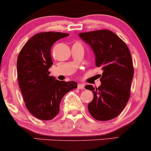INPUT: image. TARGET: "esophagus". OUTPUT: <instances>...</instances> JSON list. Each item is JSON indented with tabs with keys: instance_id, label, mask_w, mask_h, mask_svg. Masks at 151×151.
<instances>
[{
	"instance_id": "34e87169",
	"label": "esophagus",
	"mask_w": 151,
	"mask_h": 151,
	"mask_svg": "<svg viewBox=\"0 0 151 151\" xmlns=\"http://www.w3.org/2000/svg\"><path fill=\"white\" fill-rule=\"evenodd\" d=\"M84 84H83V83H79L78 84V88H79V89H84Z\"/></svg>"
}]
</instances>
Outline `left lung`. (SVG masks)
Wrapping results in <instances>:
<instances>
[{"label":"left lung","mask_w":151,"mask_h":151,"mask_svg":"<svg viewBox=\"0 0 151 151\" xmlns=\"http://www.w3.org/2000/svg\"><path fill=\"white\" fill-rule=\"evenodd\" d=\"M95 55L96 66L101 68V84L99 88L87 85L93 99L88 110L94 119L108 121L122 112L130 97L134 76L132 55L127 46L119 36L108 29L79 33Z\"/></svg>","instance_id":"left-lung-1"}]
</instances>
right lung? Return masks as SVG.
<instances>
[{"label": "right lung", "instance_id": "right-lung-1", "mask_svg": "<svg viewBox=\"0 0 151 151\" xmlns=\"http://www.w3.org/2000/svg\"><path fill=\"white\" fill-rule=\"evenodd\" d=\"M69 35L53 32L36 34L18 55L17 79L24 101L30 113L41 120L53 119L59 113L63 96L77 88L75 81L57 80L48 71L52 65V46Z\"/></svg>", "mask_w": 151, "mask_h": 151}]
</instances>
